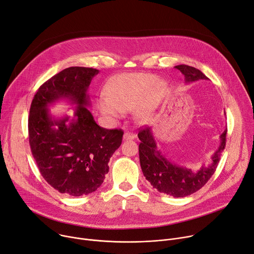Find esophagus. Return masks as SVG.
Returning a JSON list of instances; mask_svg holds the SVG:
<instances>
[{
	"mask_svg": "<svg viewBox=\"0 0 254 254\" xmlns=\"http://www.w3.org/2000/svg\"><path fill=\"white\" fill-rule=\"evenodd\" d=\"M134 137H135V135H134L132 132H130V131H126L125 134H124V140H125V141L133 140Z\"/></svg>",
	"mask_w": 254,
	"mask_h": 254,
	"instance_id": "obj_1",
	"label": "esophagus"
}]
</instances>
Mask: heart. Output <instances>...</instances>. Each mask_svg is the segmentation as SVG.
Masks as SVG:
<instances>
[{"mask_svg": "<svg viewBox=\"0 0 254 254\" xmlns=\"http://www.w3.org/2000/svg\"><path fill=\"white\" fill-rule=\"evenodd\" d=\"M167 84L152 74H123L108 87V94L99 96L101 112L111 119H121L125 111L134 108V117L147 123L167 92Z\"/></svg>", "mask_w": 254, "mask_h": 254, "instance_id": "obj_1", "label": "heart"}]
</instances>
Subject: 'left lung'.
<instances>
[{"label": "left lung", "mask_w": 254, "mask_h": 254, "mask_svg": "<svg viewBox=\"0 0 254 254\" xmlns=\"http://www.w3.org/2000/svg\"><path fill=\"white\" fill-rule=\"evenodd\" d=\"M186 79V83L198 80H209L197 68L178 64L175 66ZM227 129L220 135L221 144L212 156V163L209 166H201L196 171H191L183 166L171 163L157 148L151 127L141 128L137 136L141 141L139 155L141 168L146 179L159 192L174 197H184L200 190L215 173L219 164L220 155L226 146Z\"/></svg>", "instance_id": "left-lung-1"}]
</instances>
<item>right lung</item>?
Segmentation results:
<instances>
[{
	"label": "right lung",
	"instance_id": "right-lung-1",
	"mask_svg": "<svg viewBox=\"0 0 254 254\" xmlns=\"http://www.w3.org/2000/svg\"><path fill=\"white\" fill-rule=\"evenodd\" d=\"M96 68L71 66L43 83L32 100L29 144L38 169L61 193L80 196L95 191L104 180L112 154L122 145L124 131L99 127L88 110L89 85ZM65 99L77 104L73 120L53 117L48 107Z\"/></svg>",
	"mask_w": 254,
	"mask_h": 254
}]
</instances>
